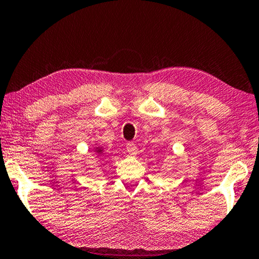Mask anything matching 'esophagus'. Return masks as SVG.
I'll return each mask as SVG.
<instances>
[{
  "instance_id": "34e87169",
  "label": "esophagus",
  "mask_w": 259,
  "mask_h": 259,
  "mask_svg": "<svg viewBox=\"0 0 259 259\" xmlns=\"http://www.w3.org/2000/svg\"><path fill=\"white\" fill-rule=\"evenodd\" d=\"M125 147L128 153L131 155H136L138 153V147L136 146V144H134V143H126Z\"/></svg>"
}]
</instances>
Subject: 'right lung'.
<instances>
[{
    "label": "right lung",
    "instance_id": "obj_1",
    "mask_svg": "<svg viewBox=\"0 0 259 259\" xmlns=\"http://www.w3.org/2000/svg\"><path fill=\"white\" fill-rule=\"evenodd\" d=\"M94 151H96V153L98 155H100V154H102V151H104V149H102L101 146H99V147H96V150H94Z\"/></svg>",
    "mask_w": 259,
    "mask_h": 259
}]
</instances>
